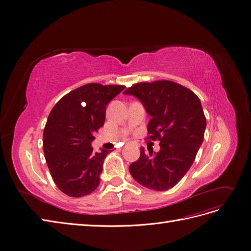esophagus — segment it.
Wrapping results in <instances>:
<instances>
[{
	"label": "esophagus",
	"instance_id": "esophagus-1",
	"mask_svg": "<svg viewBox=\"0 0 251 251\" xmlns=\"http://www.w3.org/2000/svg\"><path fill=\"white\" fill-rule=\"evenodd\" d=\"M127 143H129V141H128V142H127Z\"/></svg>",
	"mask_w": 251,
	"mask_h": 251
}]
</instances>
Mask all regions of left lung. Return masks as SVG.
<instances>
[{"instance_id": "8db88e82", "label": "left lung", "mask_w": 251, "mask_h": 251, "mask_svg": "<svg viewBox=\"0 0 251 251\" xmlns=\"http://www.w3.org/2000/svg\"><path fill=\"white\" fill-rule=\"evenodd\" d=\"M125 95L136 97L151 119L149 139L160 140L161 150H140L139 159L129 172L142 186L168 190L186 174L203 141L206 119L201 102L194 92L183 85L157 80L128 87Z\"/></svg>"}]
</instances>
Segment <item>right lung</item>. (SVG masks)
Instances as JSON below:
<instances>
[{
  "label": "right lung",
  "instance_id": "obj_1",
  "mask_svg": "<svg viewBox=\"0 0 251 251\" xmlns=\"http://www.w3.org/2000/svg\"><path fill=\"white\" fill-rule=\"evenodd\" d=\"M124 88L88 83L64 96L51 109L44 129V152L52 180L68 196L88 195L100 185L110 151L94 153L91 141L103 126L105 107Z\"/></svg>",
  "mask_w": 251,
  "mask_h": 251
}]
</instances>
